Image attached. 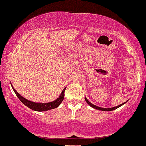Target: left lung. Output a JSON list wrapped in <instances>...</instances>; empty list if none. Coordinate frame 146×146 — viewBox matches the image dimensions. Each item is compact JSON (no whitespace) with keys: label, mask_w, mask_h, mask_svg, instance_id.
<instances>
[{"label":"left lung","mask_w":146,"mask_h":146,"mask_svg":"<svg viewBox=\"0 0 146 146\" xmlns=\"http://www.w3.org/2000/svg\"><path fill=\"white\" fill-rule=\"evenodd\" d=\"M85 100H86V102H87V104H88L90 106H91L92 108H95V109H97V110H103V111H111V110H115V109H117V108H118L119 107L121 106L122 105H123V104H124L125 103V102H124V103L121 104H120V105H119V106H115V107H113V108H101V107H99V106H95V105H94V104H93L90 103V102L89 101H88V100H87V99H86V98H85Z\"/></svg>","instance_id":"obj_1"}]
</instances>
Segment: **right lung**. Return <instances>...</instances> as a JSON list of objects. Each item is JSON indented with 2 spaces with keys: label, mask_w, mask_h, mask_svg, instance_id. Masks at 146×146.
<instances>
[{
  "label": "right lung",
  "mask_w": 146,
  "mask_h": 146,
  "mask_svg": "<svg viewBox=\"0 0 146 146\" xmlns=\"http://www.w3.org/2000/svg\"><path fill=\"white\" fill-rule=\"evenodd\" d=\"M11 87H12L13 90H14L15 93H16V96L19 98V100H21V102L23 104H25L26 106H27L28 108H31V109L36 110V111H39V112L51 110L59 106L60 104L62 103V102L63 101L64 98V91L66 88V87H65V88H64L62 91L61 94H60V95L59 96V98L56 99V100H54L53 102H48V103H36V102L29 101V100H27V99L23 98V96H21V95L14 89L12 85H11Z\"/></svg>",
  "instance_id": "obj_1"
}]
</instances>
